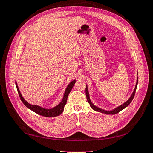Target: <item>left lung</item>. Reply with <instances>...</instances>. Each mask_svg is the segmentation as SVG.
<instances>
[{
    "mask_svg": "<svg viewBox=\"0 0 153 153\" xmlns=\"http://www.w3.org/2000/svg\"><path fill=\"white\" fill-rule=\"evenodd\" d=\"M137 75H138V73H137ZM137 83H138V76L137 77V82H136V85H135V87L134 91V92H133L131 97H129V99L128 100H127L126 102H125L124 103L122 104V105L118 106V107H117V108H114V109L112 110H110V111H109V110H103L102 108H99V107L96 106L95 105H94L91 102V100H90L89 91H88V89H87V86L86 85L85 93H86V97H87V101H88V102L89 103V105H90L91 107V108H92V109H93L94 110H95V111L101 112V113H104V114H116L118 113L119 112L121 111V110H122L123 109H124L125 108H126V107L128 106L129 105V104L131 103V102L132 101V100H133V99H134V97L135 96L136 89H137Z\"/></svg>",
    "mask_w": 153,
    "mask_h": 153,
    "instance_id": "obj_1",
    "label": "left lung"
}]
</instances>
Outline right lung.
<instances>
[{"label":"right lung","mask_w":153,"mask_h":153,"mask_svg":"<svg viewBox=\"0 0 153 153\" xmlns=\"http://www.w3.org/2000/svg\"><path fill=\"white\" fill-rule=\"evenodd\" d=\"M75 83H76V80H74L71 82H70L69 84H68L66 89L65 90L64 95L62 100V101L59 104H58V105H57L55 107H54V108H51V109H46V108H42V107H41L39 106L33 105H31V104H30V103H28L26 100H25L24 97H22L20 91H19L16 82V88H17V90H18L19 98H20L22 102L24 103V105L26 106L27 108L30 109L31 110L33 111L34 112L37 113V114H39L41 116H43L45 117H50L51 118V117H55V116H59L60 114H61L62 113V112L64 111V106L66 105V104L67 102L68 95H69V93L71 91V89H72V87H74Z\"/></svg>","instance_id":"right-lung-1"}]
</instances>
